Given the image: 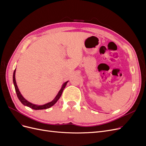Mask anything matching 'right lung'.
Listing matches in <instances>:
<instances>
[{
  "label": "right lung",
  "instance_id": "obj_1",
  "mask_svg": "<svg viewBox=\"0 0 146 146\" xmlns=\"http://www.w3.org/2000/svg\"><path fill=\"white\" fill-rule=\"evenodd\" d=\"M15 73H16V69L15 70L14 72H13V83H14V86L15 88V91L17 94V96L19 100L21 101V102L24 105L27 106V107H30V108H32L33 110H44V109H47L49 108L50 107H52L53 105L54 104H55V103L58 100V99L60 98V97L62 94V92L64 89V88L66 87V85H67V83L68 82V81L66 82L65 83H63V85H62V87H61V90H60V91L58 92V93L57 94V95L56 96V97L55 98V99L53 100L52 101L50 102L47 104H46L44 105H35V104H33L32 103L29 102V101H27L26 100L24 97L22 96V94H21V92L18 89V87L17 86L16 84V79H15Z\"/></svg>",
  "mask_w": 146,
  "mask_h": 146
}]
</instances>
